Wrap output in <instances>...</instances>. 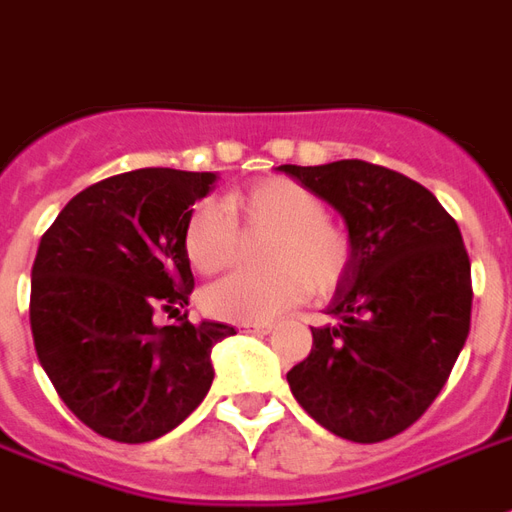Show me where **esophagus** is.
I'll list each match as a JSON object with an SVG mask.
<instances>
[{"mask_svg":"<svg viewBox=\"0 0 512 512\" xmlns=\"http://www.w3.org/2000/svg\"><path fill=\"white\" fill-rule=\"evenodd\" d=\"M238 329H244V332H252V334H268L271 329H274V323H260V321L238 323Z\"/></svg>","mask_w":512,"mask_h":512,"instance_id":"1","label":"esophagus"}]
</instances>
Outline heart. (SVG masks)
Listing matches in <instances>:
<instances>
[{
	"label": "heart",
	"mask_w": 512,
	"mask_h": 512,
	"mask_svg": "<svg viewBox=\"0 0 512 512\" xmlns=\"http://www.w3.org/2000/svg\"><path fill=\"white\" fill-rule=\"evenodd\" d=\"M227 211L249 227L271 230L263 252L268 271H238L202 293L205 310L224 321H271L312 293H329L351 263V238L326 216V202L288 178H268L227 197ZM222 205L200 202L183 233L189 263L200 274L233 266L238 227Z\"/></svg>",
	"instance_id": "obj_1"
}]
</instances>
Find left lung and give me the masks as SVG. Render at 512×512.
Here are the masks:
<instances>
[{"label": "left lung", "mask_w": 512, "mask_h": 512, "mask_svg": "<svg viewBox=\"0 0 512 512\" xmlns=\"http://www.w3.org/2000/svg\"><path fill=\"white\" fill-rule=\"evenodd\" d=\"M282 172L343 213L351 263L312 351L288 373L334 436L376 444L414 425L447 384L472 323L461 230L417 180L359 158Z\"/></svg>", "instance_id": "obj_1"}]
</instances>
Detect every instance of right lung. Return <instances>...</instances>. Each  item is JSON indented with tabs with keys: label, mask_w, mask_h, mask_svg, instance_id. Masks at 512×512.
Masks as SVG:
<instances>
[{
	"label": "right lung",
	"mask_w": 512,
	"mask_h": 512,
	"mask_svg": "<svg viewBox=\"0 0 512 512\" xmlns=\"http://www.w3.org/2000/svg\"><path fill=\"white\" fill-rule=\"evenodd\" d=\"M213 183V172L164 167L112 175L79 191L40 238L35 351L62 403L106 439L142 444L178 428L211 389V348L235 334L186 315L155 321L189 304L183 233Z\"/></svg>",
	"instance_id": "obj_1"
}]
</instances>
